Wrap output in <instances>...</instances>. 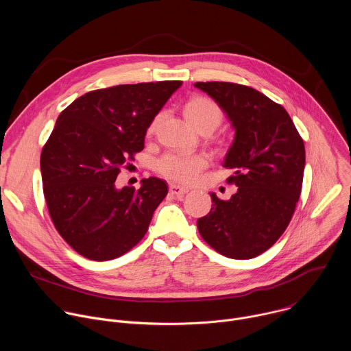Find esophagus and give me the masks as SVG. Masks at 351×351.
I'll return each mask as SVG.
<instances>
[{
	"label": "esophagus",
	"mask_w": 351,
	"mask_h": 351,
	"mask_svg": "<svg viewBox=\"0 0 351 351\" xmlns=\"http://www.w3.org/2000/svg\"><path fill=\"white\" fill-rule=\"evenodd\" d=\"M169 191H171V194H173L176 197H180V195L186 194L189 191V189L178 186V184H169Z\"/></svg>",
	"instance_id": "34e87169"
}]
</instances>
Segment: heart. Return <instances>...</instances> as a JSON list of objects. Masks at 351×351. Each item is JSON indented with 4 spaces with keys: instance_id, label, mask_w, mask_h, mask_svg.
I'll list each match as a JSON object with an SVG mask.
<instances>
[{
    "instance_id": "heart-1",
    "label": "heart",
    "mask_w": 351,
    "mask_h": 351,
    "mask_svg": "<svg viewBox=\"0 0 351 351\" xmlns=\"http://www.w3.org/2000/svg\"><path fill=\"white\" fill-rule=\"evenodd\" d=\"M183 114L189 123L195 128L198 132L203 129L214 130L222 121V111L214 99L204 95H194L189 98L184 107ZM160 117H156L152 123L148 125V133L154 132ZM208 165V158L204 154H165L156 162V169L164 178L189 184L193 183L198 175L202 173Z\"/></svg>"
}]
</instances>
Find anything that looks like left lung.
Wrapping results in <instances>:
<instances>
[{
    "label": "left lung",
    "instance_id": "left-lung-1",
    "mask_svg": "<svg viewBox=\"0 0 351 351\" xmlns=\"http://www.w3.org/2000/svg\"><path fill=\"white\" fill-rule=\"evenodd\" d=\"M228 114L236 130L223 167L237 191L197 221L204 241L234 260L254 258L283 234L302 194L304 141L286 110L258 90L230 82H197Z\"/></svg>",
    "mask_w": 351,
    "mask_h": 351
}]
</instances>
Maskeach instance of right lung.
<instances>
[{
  "instance_id": "obj_1",
  "label": "right lung",
  "mask_w": 351,
  "mask_h": 351,
  "mask_svg": "<svg viewBox=\"0 0 351 351\" xmlns=\"http://www.w3.org/2000/svg\"><path fill=\"white\" fill-rule=\"evenodd\" d=\"M180 80L119 84L83 94L58 117L45 141L41 179L57 232L93 261L118 258L147 233L168 194L167 182L143 179L138 190L115 180L144 148L148 125Z\"/></svg>"
}]
</instances>
